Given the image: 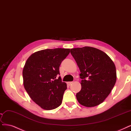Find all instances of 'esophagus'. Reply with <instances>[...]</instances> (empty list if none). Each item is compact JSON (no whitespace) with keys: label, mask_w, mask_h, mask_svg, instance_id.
Listing matches in <instances>:
<instances>
[{"label":"esophagus","mask_w":131,"mask_h":131,"mask_svg":"<svg viewBox=\"0 0 131 131\" xmlns=\"http://www.w3.org/2000/svg\"><path fill=\"white\" fill-rule=\"evenodd\" d=\"M73 83V82H72V81H69V82H67V84L68 85H71L72 83Z\"/></svg>","instance_id":"obj_1"}]
</instances>
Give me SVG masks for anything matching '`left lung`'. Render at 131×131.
<instances>
[{"mask_svg": "<svg viewBox=\"0 0 131 131\" xmlns=\"http://www.w3.org/2000/svg\"><path fill=\"white\" fill-rule=\"evenodd\" d=\"M80 70L81 89L76 94L81 105L91 107L100 105L109 95L116 80V68L103 51L91 47L70 49Z\"/></svg>", "mask_w": 131, "mask_h": 131, "instance_id": "1", "label": "left lung"}]
</instances>
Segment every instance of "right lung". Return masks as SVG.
<instances>
[{"instance_id": "1", "label": "right lung", "mask_w": 131, "mask_h": 131, "mask_svg": "<svg viewBox=\"0 0 131 131\" xmlns=\"http://www.w3.org/2000/svg\"><path fill=\"white\" fill-rule=\"evenodd\" d=\"M70 52L69 49H45L32 53L23 70V84L32 100L46 110L62 103L67 84L62 81L59 67Z\"/></svg>"}]
</instances>
